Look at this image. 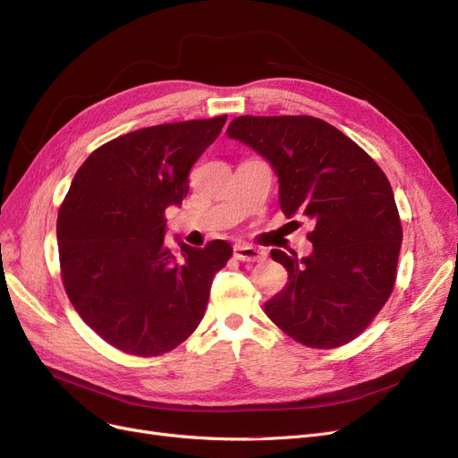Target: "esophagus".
<instances>
[{
  "instance_id": "esophagus-1",
  "label": "esophagus",
  "mask_w": 458,
  "mask_h": 458,
  "mask_svg": "<svg viewBox=\"0 0 458 458\" xmlns=\"http://www.w3.org/2000/svg\"><path fill=\"white\" fill-rule=\"evenodd\" d=\"M233 256L239 261H266V258H267L266 250L245 245V243H237L233 247Z\"/></svg>"
}]
</instances>
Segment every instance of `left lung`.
I'll use <instances>...</instances> for the list:
<instances>
[{"instance_id": "1", "label": "left lung", "mask_w": 458, "mask_h": 458, "mask_svg": "<svg viewBox=\"0 0 458 458\" xmlns=\"http://www.w3.org/2000/svg\"><path fill=\"white\" fill-rule=\"evenodd\" d=\"M226 133L275 166L282 213L314 223L306 235L311 256L271 250L287 269V284L266 302L267 318L306 347L352 342L386 304L397 276L403 226L386 174L316 116L245 114Z\"/></svg>"}]
</instances>
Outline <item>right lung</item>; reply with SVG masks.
Wrapping results in <instances>:
<instances>
[{"instance_id":"right-lung-1","label":"right lung","mask_w":458,"mask_h":458,"mask_svg":"<svg viewBox=\"0 0 458 458\" xmlns=\"http://www.w3.org/2000/svg\"><path fill=\"white\" fill-rule=\"evenodd\" d=\"M226 114L142 128L96 148L57 215L61 280L80 318L114 349L159 356L204 318L215 273L232 247L165 243V209L182 204L189 171L219 137Z\"/></svg>"}]
</instances>
